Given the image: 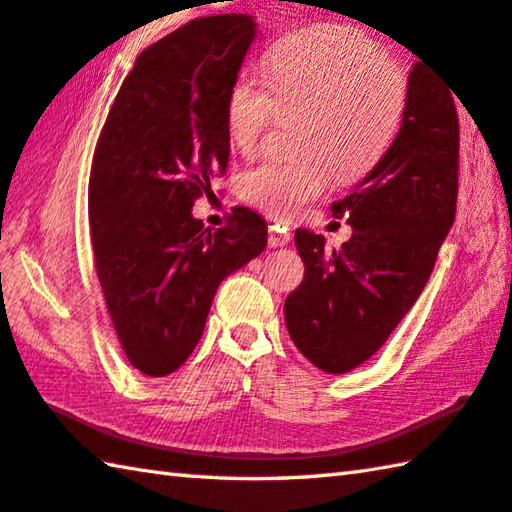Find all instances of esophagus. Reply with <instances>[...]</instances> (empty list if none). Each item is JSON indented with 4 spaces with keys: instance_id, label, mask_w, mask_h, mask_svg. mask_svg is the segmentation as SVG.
Instances as JSON below:
<instances>
[{
    "instance_id": "obj_1",
    "label": "esophagus",
    "mask_w": 512,
    "mask_h": 512,
    "mask_svg": "<svg viewBox=\"0 0 512 512\" xmlns=\"http://www.w3.org/2000/svg\"><path fill=\"white\" fill-rule=\"evenodd\" d=\"M270 247H285L290 242V233L281 229L279 224H270V236H267Z\"/></svg>"
}]
</instances>
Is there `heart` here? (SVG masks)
<instances>
[{
    "label": "heart",
    "instance_id": "heart-1",
    "mask_svg": "<svg viewBox=\"0 0 512 512\" xmlns=\"http://www.w3.org/2000/svg\"><path fill=\"white\" fill-rule=\"evenodd\" d=\"M265 80L240 74L227 94L231 146L254 152L276 112H301L297 159H265L238 179V193L274 218H292L328 188V168L360 179L380 164L405 123L411 74L378 42L346 26L285 35L263 60Z\"/></svg>",
    "mask_w": 512,
    "mask_h": 512
}]
</instances>
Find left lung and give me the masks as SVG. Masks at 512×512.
<instances>
[{"label": "left lung", "mask_w": 512, "mask_h": 512, "mask_svg": "<svg viewBox=\"0 0 512 512\" xmlns=\"http://www.w3.org/2000/svg\"><path fill=\"white\" fill-rule=\"evenodd\" d=\"M405 123L387 155L333 202L353 236L342 249L294 231L306 276L285 299V326L317 369L342 375L380 351L414 308L454 224L459 193V119L454 98L425 67H411Z\"/></svg>", "instance_id": "obj_1"}]
</instances>
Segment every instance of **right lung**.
<instances>
[{
  "label": "right lung",
  "mask_w": 512,
  "mask_h": 512,
  "mask_svg": "<svg viewBox=\"0 0 512 512\" xmlns=\"http://www.w3.org/2000/svg\"><path fill=\"white\" fill-rule=\"evenodd\" d=\"M256 38L251 15L200 17L143 49L96 143L89 229L96 274L134 369L177 371L218 285L263 254L267 224L236 206L204 229L193 204L229 161L227 94Z\"/></svg>",
  "instance_id": "add662e5"
}]
</instances>
